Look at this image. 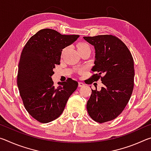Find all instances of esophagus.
<instances>
[{"label":"esophagus","instance_id":"obj_1","mask_svg":"<svg viewBox=\"0 0 151 151\" xmlns=\"http://www.w3.org/2000/svg\"><path fill=\"white\" fill-rule=\"evenodd\" d=\"M85 83H83V82H78V86L79 87H83V86H85Z\"/></svg>","mask_w":151,"mask_h":151}]
</instances>
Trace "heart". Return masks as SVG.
<instances>
[{
    "label": "heart",
    "mask_w": 151,
    "mask_h": 151,
    "mask_svg": "<svg viewBox=\"0 0 151 151\" xmlns=\"http://www.w3.org/2000/svg\"><path fill=\"white\" fill-rule=\"evenodd\" d=\"M90 48L89 47V46L86 44V43H80L78 45V50L79 49H82V48Z\"/></svg>",
    "instance_id": "obj_1"
}]
</instances>
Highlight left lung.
Listing matches in <instances>:
<instances>
[{"label": "left lung", "instance_id": "1", "mask_svg": "<svg viewBox=\"0 0 151 151\" xmlns=\"http://www.w3.org/2000/svg\"><path fill=\"white\" fill-rule=\"evenodd\" d=\"M94 47V65L91 70L95 75L88 84L101 78V90L92 89L87 101L88 113L100 123L116 118L130 100L134 86V61L129 50L118 38L112 35L84 37Z\"/></svg>", "mask_w": 151, "mask_h": 151}]
</instances>
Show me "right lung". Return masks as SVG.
Returning a JSON list of instances; mask_svg holds the SVG:
<instances>
[{
	"label": "right lung",
	"instance_id": "right-lung-1",
	"mask_svg": "<svg viewBox=\"0 0 151 151\" xmlns=\"http://www.w3.org/2000/svg\"><path fill=\"white\" fill-rule=\"evenodd\" d=\"M79 35H61L57 30H39L25 45L19 64L17 85L28 112L42 123L54 121L65 109L78 82L68 78L55 88L52 76L60 65L63 49L76 41Z\"/></svg>",
	"mask_w": 151,
	"mask_h": 151
}]
</instances>
